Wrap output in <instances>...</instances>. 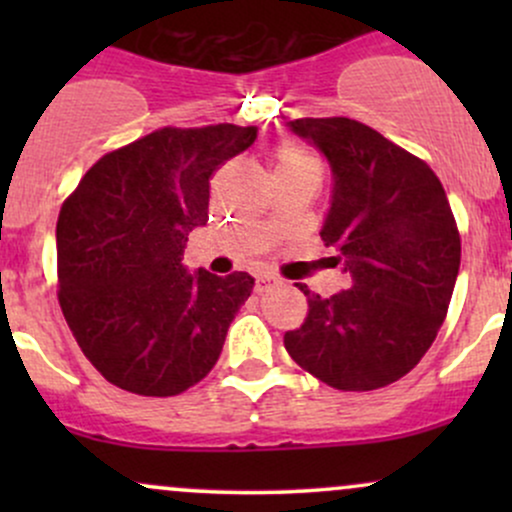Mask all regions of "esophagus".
<instances>
[{
  "label": "esophagus",
  "mask_w": 512,
  "mask_h": 512,
  "mask_svg": "<svg viewBox=\"0 0 512 512\" xmlns=\"http://www.w3.org/2000/svg\"><path fill=\"white\" fill-rule=\"evenodd\" d=\"M276 286H281V281L272 274H260V276H257V281H255V289L260 293L262 291H272V289H276Z\"/></svg>",
  "instance_id": "esophagus-1"
}]
</instances>
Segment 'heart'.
<instances>
[{
	"label": "heart",
	"mask_w": 512,
	"mask_h": 512,
	"mask_svg": "<svg viewBox=\"0 0 512 512\" xmlns=\"http://www.w3.org/2000/svg\"><path fill=\"white\" fill-rule=\"evenodd\" d=\"M281 170H313V173H320V161L303 146L284 144L274 154V173H281Z\"/></svg>",
	"instance_id": "b5f03b06"
}]
</instances>
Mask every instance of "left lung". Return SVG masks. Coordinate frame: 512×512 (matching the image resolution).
Instances as JSON below:
<instances>
[{
    "instance_id": "left-lung-1",
    "label": "left lung",
    "mask_w": 512,
    "mask_h": 512,
    "mask_svg": "<svg viewBox=\"0 0 512 512\" xmlns=\"http://www.w3.org/2000/svg\"><path fill=\"white\" fill-rule=\"evenodd\" d=\"M332 170L320 238L351 289L308 296L301 330L284 334L298 366L344 392L407 375L443 325L460 272V233L443 185L421 158L349 117L286 122Z\"/></svg>"
}]
</instances>
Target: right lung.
Segmentation results:
<instances>
[{
	"label": "right lung",
	"instance_id": "1",
	"mask_svg": "<svg viewBox=\"0 0 512 512\" xmlns=\"http://www.w3.org/2000/svg\"><path fill=\"white\" fill-rule=\"evenodd\" d=\"M257 127L158 129L96 163L57 219L60 305L108 383L180 395L219 361L255 279L187 272L190 231L209 221V178Z\"/></svg>",
	"mask_w": 512,
	"mask_h": 512
}]
</instances>
